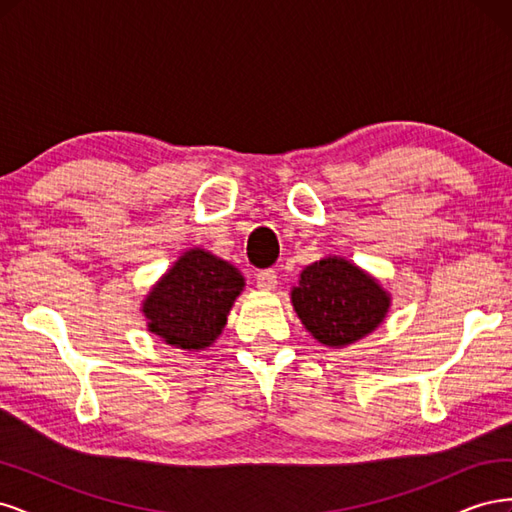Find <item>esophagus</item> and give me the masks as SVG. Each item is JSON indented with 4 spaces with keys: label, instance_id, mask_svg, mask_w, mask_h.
I'll list each match as a JSON object with an SVG mask.
<instances>
[{
    "label": "esophagus",
    "instance_id": "34e87169",
    "mask_svg": "<svg viewBox=\"0 0 512 512\" xmlns=\"http://www.w3.org/2000/svg\"><path fill=\"white\" fill-rule=\"evenodd\" d=\"M256 286L260 290H273L277 286V273L275 269H262L256 273Z\"/></svg>",
    "mask_w": 512,
    "mask_h": 512
}]
</instances>
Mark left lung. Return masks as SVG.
Listing matches in <instances>:
<instances>
[{
	"mask_svg": "<svg viewBox=\"0 0 512 512\" xmlns=\"http://www.w3.org/2000/svg\"><path fill=\"white\" fill-rule=\"evenodd\" d=\"M389 294L374 277L344 258H324L303 269L292 305L320 344L342 348L374 331L389 312Z\"/></svg>",
	"mask_w": 512,
	"mask_h": 512,
	"instance_id": "1",
	"label": "left lung"
}]
</instances>
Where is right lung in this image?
<instances>
[{
    "instance_id": "obj_1",
    "label": "right lung",
    "mask_w": 512,
    "mask_h": 512,
    "mask_svg": "<svg viewBox=\"0 0 512 512\" xmlns=\"http://www.w3.org/2000/svg\"><path fill=\"white\" fill-rule=\"evenodd\" d=\"M243 286V275L226 260L190 250L149 292L143 305L149 331L183 350L207 348L222 333Z\"/></svg>"
}]
</instances>
